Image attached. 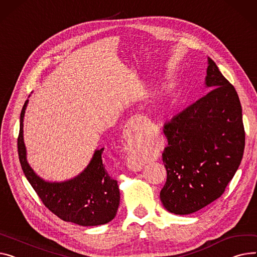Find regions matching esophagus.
<instances>
[{
	"mask_svg": "<svg viewBox=\"0 0 257 257\" xmlns=\"http://www.w3.org/2000/svg\"><path fill=\"white\" fill-rule=\"evenodd\" d=\"M145 119L146 117L142 115H134L129 119L124 130V140L126 143L129 144V142L139 138V135L143 130ZM143 166L144 164L140 160L132 159L128 161V167L133 172H140V170L143 169Z\"/></svg>",
	"mask_w": 257,
	"mask_h": 257,
	"instance_id": "34e87169",
	"label": "esophagus"
}]
</instances>
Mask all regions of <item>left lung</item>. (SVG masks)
I'll return each mask as SVG.
<instances>
[{
    "instance_id": "8db88e82",
    "label": "left lung",
    "mask_w": 257,
    "mask_h": 257,
    "mask_svg": "<svg viewBox=\"0 0 257 257\" xmlns=\"http://www.w3.org/2000/svg\"><path fill=\"white\" fill-rule=\"evenodd\" d=\"M204 84L211 91L164 125L167 179L160 199L176 215L197 212L223 194L244 154L240 99L211 58Z\"/></svg>"
}]
</instances>
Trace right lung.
Instances as JSON below:
<instances>
[{"label":"right lung","instance_id":"obj_1","mask_svg":"<svg viewBox=\"0 0 257 257\" xmlns=\"http://www.w3.org/2000/svg\"><path fill=\"white\" fill-rule=\"evenodd\" d=\"M30 97V96H29ZM29 103L26 100L21 112L17 149L23 172L44 206L66 222L80 226L106 224L116 215L119 190L114 180L102 162L104 148L95 150L93 157L82 172L73 179L49 182L40 178L27 160L24 142V117Z\"/></svg>","mask_w":257,"mask_h":257}]
</instances>
